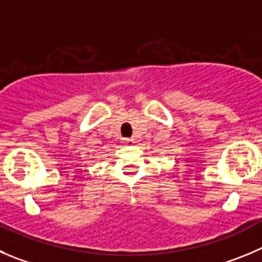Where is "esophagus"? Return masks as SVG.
I'll list each match as a JSON object with an SVG mask.
<instances>
[{
    "label": "esophagus",
    "instance_id": "esophagus-1",
    "mask_svg": "<svg viewBox=\"0 0 262 262\" xmlns=\"http://www.w3.org/2000/svg\"><path fill=\"white\" fill-rule=\"evenodd\" d=\"M124 144H126V145H134V144H135V140H134V139H124V141H123Z\"/></svg>",
    "mask_w": 262,
    "mask_h": 262
}]
</instances>
